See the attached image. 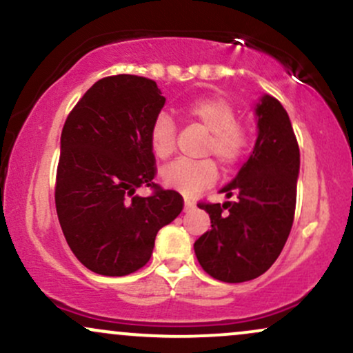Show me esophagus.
Masks as SVG:
<instances>
[{
  "mask_svg": "<svg viewBox=\"0 0 353 353\" xmlns=\"http://www.w3.org/2000/svg\"><path fill=\"white\" fill-rule=\"evenodd\" d=\"M194 208H196V205H194L192 201H189V199L184 201V212H190Z\"/></svg>",
  "mask_w": 353,
  "mask_h": 353,
  "instance_id": "34e87169",
  "label": "esophagus"
}]
</instances>
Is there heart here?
Wrapping results in <instances>:
<instances>
[{
    "instance_id": "obj_1",
    "label": "heart",
    "mask_w": 353,
    "mask_h": 353,
    "mask_svg": "<svg viewBox=\"0 0 353 353\" xmlns=\"http://www.w3.org/2000/svg\"><path fill=\"white\" fill-rule=\"evenodd\" d=\"M184 114L192 123L209 132L204 156L214 154L225 169L244 159L249 149V129L237 121L236 108L224 98H199L184 108ZM149 145L157 159H168L176 149V124L169 116L159 114L149 131ZM165 188L179 190L184 196H196L217 179V165L212 159L176 161L159 174Z\"/></svg>"
}]
</instances>
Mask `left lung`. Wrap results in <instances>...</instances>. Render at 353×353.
<instances>
[{
  "instance_id": "8db88e82",
  "label": "left lung",
  "mask_w": 353,
  "mask_h": 353,
  "mask_svg": "<svg viewBox=\"0 0 353 353\" xmlns=\"http://www.w3.org/2000/svg\"><path fill=\"white\" fill-rule=\"evenodd\" d=\"M257 139L232 182L221 189L224 204L201 202L210 230L194 244L197 261L210 277L239 283L269 270L292 229L301 152L283 106L264 94L255 104Z\"/></svg>"
}]
</instances>
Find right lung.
<instances>
[{
    "label": "right lung",
    "instance_id": "right-lung-1",
    "mask_svg": "<svg viewBox=\"0 0 353 353\" xmlns=\"http://www.w3.org/2000/svg\"><path fill=\"white\" fill-rule=\"evenodd\" d=\"M161 94L143 76H108L64 123L56 212L72 254L96 274L121 277L148 264L159 229L184 208L179 192L152 182L149 131L164 108ZM141 185L154 187L153 196H137Z\"/></svg>",
    "mask_w": 353,
    "mask_h": 353
}]
</instances>
